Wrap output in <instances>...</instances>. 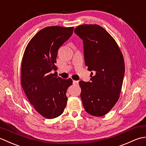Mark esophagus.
Masks as SVG:
<instances>
[{"label": "esophagus", "instance_id": "1", "mask_svg": "<svg viewBox=\"0 0 146 146\" xmlns=\"http://www.w3.org/2000/svg\"><path fill=\"white\" fill-rule=\"evenodd\" d=\"M73 84L75 85H78V81H75V80H73Z\"/></svg>", "mask_w": 146, "mask_h": 146}]
</instances>
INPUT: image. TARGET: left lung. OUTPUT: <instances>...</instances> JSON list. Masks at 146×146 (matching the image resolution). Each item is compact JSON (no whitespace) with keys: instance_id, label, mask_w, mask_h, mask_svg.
Wrapping results in <instances>:
<instances>
[{"instance_id":"8db88e82","label":"left lung","mask_w":146,"mask_h":146,"mask_svg":"<svg viewBox=\"0 0 146 146\" xmlns=\"http://www.w3.org/2000/svg\"><path fill=\"white\" fill-rule=\"evenodd\" d=\"M75 33L83 39L88 70L95 72L91 73L90 82L79 83L83 107L92 115H105L120 97L125 73L123 54L115 40L100 26L83 24Z\"/></svg>"}]
</instances>
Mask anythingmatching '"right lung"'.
I'll list each match as a JSON object with an SVG mask.
<instances>
[{
    "label": "right lung",
    "mask_w": 146,
    "mask_h": 146,
    "mask_svg": "<svg viewBox=\"0 0 146 146\" xmlns=\"http://www.w3.org/2000/svg\"><path fill=\"white\" fill-rule=\"evenodd\" d=\"M73 27L49 26L30 40L21 63V83L35 109L51 119L61 115L66 106V90L71 78L62 79L55 73L58 50L70 38Z\"/></svg>",
    "instance_id": "obj_1"
}]
</instances>
